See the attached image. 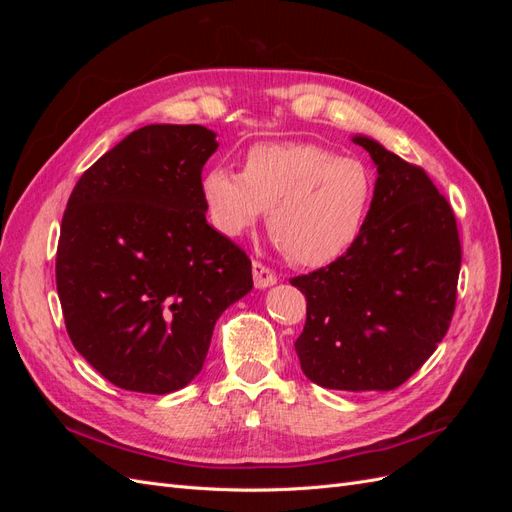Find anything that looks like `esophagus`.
Returning <instances> with one entry per match:
<instances>
[{"mask_svg": "<svg viewBox=\"0 0 512 512\" xmlns=\"http://www.w3.org/2000/svg\"><path fill=\"white\" fill-rule=\"evenodd\" d=\"M252 275H254L256 288H269V286H273L277 282V275L269 267L262 265V262H258V260H254Z\"/></svg>", "mask_w": 512, "mask_h": 512, "instance_id": "1", "label": "esophagus"}]
</instances>
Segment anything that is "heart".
Wrapping results in <instances>:
<instances>
[{
    "label": "heart",
    "mask_w": 512,
    "mask_h": 512,
    "mask_svg": "<svg viewBox=\"0 0 512 512\" xmlns=\"http://www.w3.org/2000/svg\"><path fill=\"white\" fill-rule=\"evenodd\" d=\"M211 226L228 239L250 230L267 209L280 250L303 267L344 256L359 239L371 203L367 166L314 143L256 145L243 173L211 166L200 179Z\"/></svg>",
    "instance_id": "obj_1"
}]
</instances>
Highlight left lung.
Returning a JSON list of instances; mask_svg holds the SVG:
<instances>
[{
	"label": "left lung",
	"instance_id": "left-lung-1",
	"mask_svg": "<svg viewBox=\"0 0 512 512\" xmlns=\"http://www.w3.org/2000/svg\"><path fill=\"white\" fill-rule=\"evenodd\" d=\"M378 168L359 239L329 267L292 277L307 299L294 342L303 374L324 389L391 391L433 354L457 299L455 213L423 168L352 136Z\"/></svg>",
	"mask_w": 512,
	"mask_h": 512
}]
</instances>
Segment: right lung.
<instances>
[{"label": "right lung", "mask_w": 512, "mask_h": 512, "mask_svg": "<svg viewBox=\"0 0 512 512\" xmlns=\"http://www.w3.org/2000/svg\"><path fill=\"white\" fill-rule=\"evenodd\" d=\"M205 126L151 123L87 168L57 245V294L85 361L119 389L166 395L203 369L213 327L252 290V262L207 224Z\"/></svg>", "instance_id": "add662e5"}]
</instances>
